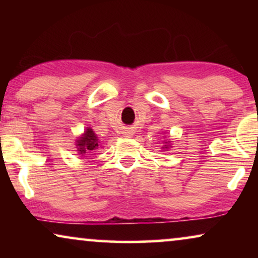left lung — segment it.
<instances>
[{
	"label": "left lung",
	"instance_id": "8db88e82",
	"mask_svg": "<svg viewBox=\"0 0 258 258\" xmlns=\"http://www.w3.org/2000/svg\"><path fill=\"white\" fill-rule=\"evenodd\" d=\"M165 143H167V144H165V146L163 147V149H168V148H169V147H168V142H165Z\"/></svg>",
	"mask_w": 258,
	"mask_h": 258
}]
</instances>
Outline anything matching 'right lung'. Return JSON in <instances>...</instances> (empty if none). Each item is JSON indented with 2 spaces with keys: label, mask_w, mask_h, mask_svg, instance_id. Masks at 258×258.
Here are the masks:
<instances>
[{
  "label": "right lung",
  "mask_w": 258,
  "mask_h": 258,
  "mask_svg": "<svg viewBox=\"0 0 258 258\" xmlns=\"http://www.w3.org/2000/svg\"><path fill=\"white\" fill-rule=\"evenodd\" d=\"M100 147V141H98L96 134L93 132L91 128H87L82 135L76 140V148L79 155L89 154L90 151H95Z\"/></svg>",
  "instance_id": "right-lung-1"
}]
</instances>
